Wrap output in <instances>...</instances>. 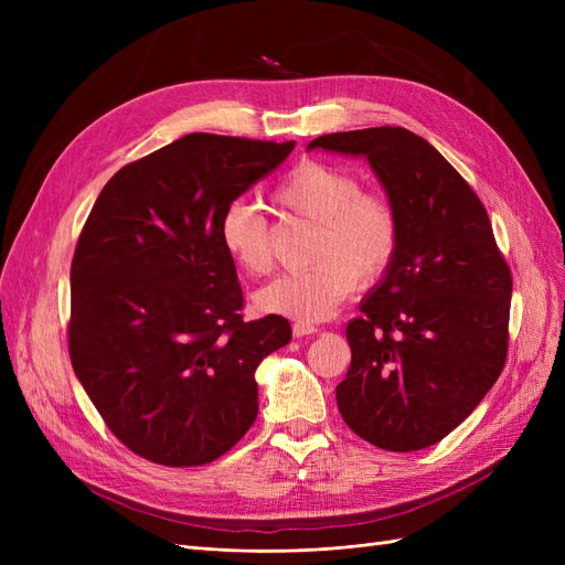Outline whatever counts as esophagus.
<instances>
[{"instance_id": "1", "label": "esophagus", "mask_w": 565, "mask_h": 565, "mask_svg": "<svg viewBox=\"0 0 565 565\" xmlns=\"http://www.w3.org/2000/svg\"><path fill=\"white\" fill-rule=\"evenodd\" d=\"M320 328L318 324H313V322H303V320H297L295 324H292V332H295V337H309V334H316Z\"/></svg>"}]
</instances>
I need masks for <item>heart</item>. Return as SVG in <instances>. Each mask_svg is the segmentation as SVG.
<instances>
[{
    "label": "heart",
    "mask_w": 565,
    "mask_h": 565,
    "mask_svg": "<svg viewBox=\"0 0 565 565\" xmlns=\"http://www.w3.org/2000/svg\"><path fill=\"white\" fill-rule=\"evenodd\" d=\"M282 210L316 221L309 268L289 270L256 292L266 313L297 320L328 318L355 287L377 282L401 245V216L393 202L363 191L344 167L303 160L289 169L273 193ZM218 243L247 276H264L273 264L270 224L249 200L228 202L218 218Z\"/></svg>",
    "instance_id": "obj_1"
}]
</instances>
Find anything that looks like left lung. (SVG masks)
Wrapping results in <instances>:
<instances>
[{
  "mask_svg": "<svg viewBox=\"0 0 565 565\" xmlns=\"http://www.w3.org/2000/svg\"><path fill=\"white\" fill-rule=\"evenodd\" d=\"M309 148L367 158L401 216L396 259L347 324L339 413L382 450L429 448L473 413L507 361L511 270L488 212L457 169L403 127L324 134Z\"/></svg>",
  "mask_w": 565,
  "mask_h": 565,
  "instance_id": "1",
  "label": "left lung"
}]
</instances>
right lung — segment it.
I'll use <instances>...</instances> for the list:
<instances>
[{
	"instance_id": "1",
	"label": "right lung",
	"mask_w": 565,
	"mask_h": 565,
	"mask_svg": "<svg viewBox=\"0 0 565 565\" xmlns=\"http://www.w3.org/2000/svg\"><path fill=\"white\" fill-rule=\"evenodd\" d=\"M292 148L188 134L125 164L89 212L71 266L67 351L108 429L143 459L210 465L259 413L254 372L292 330L282 316L243 320L218 218Z\"/></svg>"
}]
</instances>
